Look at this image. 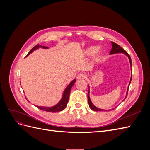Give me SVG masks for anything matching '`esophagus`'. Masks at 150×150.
<instances>
[{"instance_id": "obj_1", "label": "esophagus", "mask_w": 150, "mask_h": 150, "mask_svg": "<svg viewBox=\"0 0 150 150\" xmlns=\"http://www.w3.org/2000/svg\"><path fill=\"white\" fill-rule=\"evenodd\" d=\"M77 79H85L86 78V75L83 73H79L76 76Z\"/></svg>"}]
</instances>
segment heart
I'll use <instances>...</instances> for the list:
<instances>
[{"label": "heart", "instance_id": "1", "mask_svg": "<svg viewBox=\"0 0 150 150\" xmlns=\"http://www.w3.org/2000/svg\"><path fill=\"white\" fill-rule=\"evenodd\" d=\"M96 47H89V48H88L87 49H86V53L87 54H88V55H89V54H91L93 52H94L95 51H96V52H95V53H96V54H98V53L99 52V49H97L96 51Z\"/></svg>", "mask_w": 150, "mask_h": 150}]
</instances>
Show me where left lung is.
Here are the masks:
<instances>
[{
	"mask_svg": "<svg viewBox=\"0 0 150 150\" xmlns=\"http://www.w3.org/2000/svg\"><path fill=\"white\" fill-rule=\"evenodd\" d=\"M112 43V49H111V51L110 52V54H116V53H124L125 54H126V55L128 57L129 59V62H130V64L131 66V57L129 55V54L124 49H122L121 47H120L118 44H117L115 42H111ZM131 79H132V76H131V80H130V83H131ZM129 83V84H130ZM128 91H127V94H126V96L127 95H128ZM89 91H88V103H89V106L90 107V108L91 109V110L93 111H110V110H101V109H99L96 107H95L92 102L91 101V99H90V98H89ZM114 110V109H113Z\"/></svg>",
	"mask_w": 150,
	"mask_h": 150,
	"instance_id": "1",
	"label": "left lung"
}]
</instances>
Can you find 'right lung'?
<instances>
[{
	"label": "right lung",
	"mask_w": 150,
	"mask_h": 150,
	"mask_svg": "<svg viewBox=\"0 0 150 150\" xmlns=\"http://www.w3.org/2000/svg\"><path fill=\"white\" fill-rule=\"evenodd\" d=\"M42 46H40L38 44L36 45L35 46H34L33 49H32L29 52L28 56L29 55V54L33 52L34 50L38 49L39 47H40ZM43 48L44 49H47V47H45V46H42ZM76 82V80L74 79L73 81H72V82L67 86V87L66 88L65 91L64 93H63V96L62 98L61 99V100L60 101V102L57 103L56 106H54L53 107H51V108H47V107H42V106H35L37 108H38L40 110H41L42 111H47V112H59V111H62L63 110H64L66 108V106H67V104L68 103V100H69V94H70V91H71V88L72 87V86L74 85V84Z\"/></svg>",
	"instance_id": "obj_1"
}]
</instances>
